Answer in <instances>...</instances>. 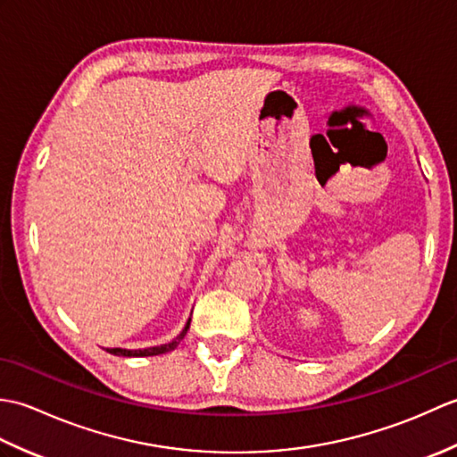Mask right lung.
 Masks as SVG:
<instances>
[{
    "label": "right lung",
    "mask_w": 457,
    "mask_h": 457,
    "mask_svg": "<svg viewBox=\"0 0 457 457\" xmlns=\"http://www.w3.org/2000/svg\"><path fill=\"white\" fill-rule=\"evenodd\" d=\"M188 328H190V320L187 322V326H184L182 332L172 339V342L162 344V345H159V347H147V349H121V347H113V349H108V352H110L112 355H123V357H149V355L167 353V352H172V349L182 342V337L187 336Z\"/></svg>",
    "instance_id": "right-lung-1"
}]
</instances>
